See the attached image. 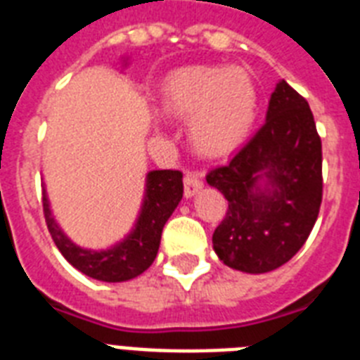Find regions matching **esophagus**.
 Returning a JSON list of instances; mask_svg holds the SVG:
<instances>
[{
    "instance_id": "34e87169",
    "label": "esophagus",
    "mask_w": 360,
    "mask_h": 360,
    "mask_svg": "<svg viewBox=\"0 0 360 360\" xmlns=\"http://www.w3.org/2000/svg\"><path fill=\"white\" fill-rule=\"evenodd\" d=\"M201 186H203V179L200 177V174H195V172H186L185 174V195L186 198H192L195 192H200Z\"/></svg>"
}]
</instances>
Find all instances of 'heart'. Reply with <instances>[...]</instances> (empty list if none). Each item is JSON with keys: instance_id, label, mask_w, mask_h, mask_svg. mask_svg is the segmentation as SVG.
<instances>
[{"instance_id": "b5f03b06", "label": "heart", "mask_w": 360, "mask_h": 360, "mask_svg": "<svg viewBox=\"0 0 360 360\" xmlns=\"http://www.w3.org/2000/svg\"><path fill=\"white\" fill-rule=\"evenodd\" d=\"M160 103L172 118H190V140L200 153L224 155L255 122L257 86L238 66H188L166 79Z\"/></svg>"}]
</instances>
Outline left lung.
<instances>
[{
	"label": "left lung",
	"instance_id": "left-lung-1",
	"mask_svg": "<svg viewBox=\"0 0 360 360\" xmlns=\"http://www.w3.org/2000/svg\"><path fill=\"white\" fill-rule=\"evenodd\" d=\"M207 183L229 203L212 235L220 261L248 274L290 261L316 224L323 194L322 140L307 99L286 81L277 84L261 129Z\"/></svg>",
	"mask_w": 360,
	"mask_h": 360
}]
</instances>
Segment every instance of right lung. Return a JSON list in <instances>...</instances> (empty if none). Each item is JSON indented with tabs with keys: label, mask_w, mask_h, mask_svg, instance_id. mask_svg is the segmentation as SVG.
Returning a JSON list of instances; mask_svg holds the SVG:
<instances>
[{
	"label": "right lung",
	"mask_w": 360,
	"mask_h": 360,
	"mask_svg": "<svg viewBox=\"0 0 360 360\" xmlns=\"http://www.w3.org/2000/svg\"><path fill=\"white\" fill-rule=\"evenodd\" d=\"M183 198V174L179 170H155L148 174L144 205L131 235L110 250L90 251L75 246L55 224L48 195L42 192L44 218L55 246L70 264L98 281L120 283L140 276L153 264L159 251L162 227Z\"/></svg>",
	"instance_id": "right-lung-1"
}]
</instances>
